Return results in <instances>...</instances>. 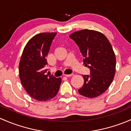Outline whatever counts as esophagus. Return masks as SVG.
<instances>
[{
	"instance_id": "1",
	"label": "esophagus",
	"mask_w": 131,
	"mask_h": 131,
	"mask_svg": "<svg viewBox=\"0 0 131 131\" xmlns=\"http://www.w3.org/2000/svg\"><path fill=\"white\" fill-rule=\"evenodd\" d=\"M66 77H67V78H68V77H71V76H72V75H73V74H66V75H65Z\"/></svg>"
}]
</instances>
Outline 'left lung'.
<instances>
[{"label": "left lung", "mask_w": 131, "mask_h": 131, "mask_svg": "<svg viewBox=\"0 0 131 131\" xmlns=\"http://www.w3.org/2000/svg\"><path fill=\"white\" fill-rule=\"evenodd\" d=\"M69 37L79 47L83 64L90 70V75H82L84 84L78 92L88 98L101 95L112 83L115 73V56L111 44L104 35L94 30L83 29Z\"/></svg>", "instance_id": "8db88e82"}]
</instances>
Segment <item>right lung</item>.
Listing matches in <instances>:
<instances>
[{
	"mask_svg": "<svg viewBox=\"0 0 131 131\" xmlns=\"http://www.w3.org/2000/svg\"><path fill=\"white\" fill-rule=\"evenodd\" d=\"M56 33H42L33 36L25 47L19 66L22 85L34 99L49 100L57 94L61 79L47 74L46 56Z\"/></svg>",
	"mask_w": 131,
	"mask_h": 131,
	"instance_id": "right-lung-1",
	"label": "right lung"
}]
</instances>
